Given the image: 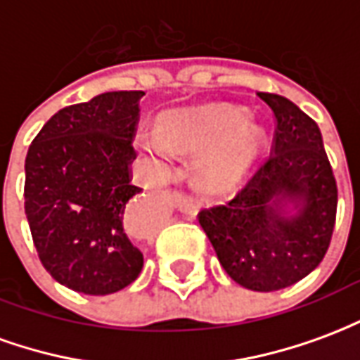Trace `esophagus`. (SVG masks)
<instances>
[{
  "label": "esophagus",
  "instance_id": "esophagus-1",
  "mask_svg": "<svg viewBox=\"0 0 360 360\" xmlns=\"http://www.w3.org/2000/svg\"><path fill=\"white\" fill-rule=\"evenodd\" d=\"M173 202H175V206H177L183 214H188V216H195L196 214L195 198H191V196L185 195V193H173Z\"/></svg>",
  "mask_w": 360,
  "mask_h": 360
}]
</instances>
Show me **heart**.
<instances>
[{
    "mask_svg": "<svg viewBox=\"0 0 360 360\" xmlns=\"http://www.w3.org/2000/svg\"><path fill=\"white\" fill-rule=\"evenodd\" d=\"M158 134H142L141 146L165 158L169 148L202 152L195 164L196 187L212 196L229 195L249 175L262 152L264 131L247 121V111L233 105H208L173 113Z\"/></svg>",
    "mask_w": 360,
    "mask_h": 360,
    "instance_id": "obj_1",
    "label": "heart"
}]
</instances>
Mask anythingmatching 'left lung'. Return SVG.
<instances>
[{
  "instance_id": "1",
  "label": "left lung",
  "mask_w": 360,
  "mask_h": 360,
  "mask_svg": "<svg viewBox=\"0 0 360 360\" xmlns=\"http://www.w3.org/2000/svg\"><path fill=\"white\" fill-rule=\"evenodd\" d=\"M258 98L276 123L270 158L229 202L198 212V224L229 278L250 291H278L328 252L338 185L316 123L283 96Z\"/></svg>"
}]
</instances>
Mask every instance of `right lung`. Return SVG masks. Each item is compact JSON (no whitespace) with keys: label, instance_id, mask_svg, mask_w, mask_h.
Here are the masks:
<instances>
[{"label":"right lung","instance_id":"obj_1","mask_svg":"<svg viewBox=\"0 0 360 360\" xmlns=\"http://www.w3.org/2000/svg\"><path fill=\"white\" fill-rule=\"evenodd\" d=\"M142 90L94 96L59 110L25 160V214L42 266L61 285L110 295L144 264L131 241L133 139Z\"/></svg>","mask_w":360,"mask_h":360}]
</instances>
